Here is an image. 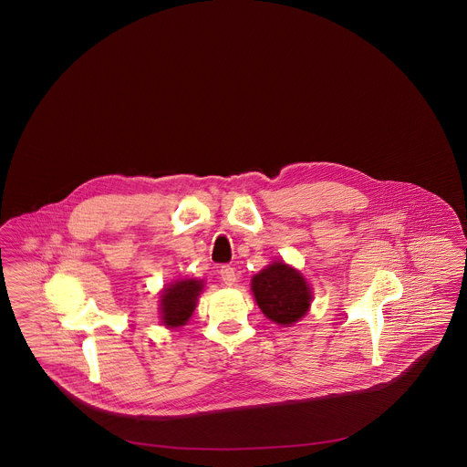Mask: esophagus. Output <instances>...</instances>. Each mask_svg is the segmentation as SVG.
Returning <instances> with one entry per match:
<instances>
[{
    "label": "esophagus",
    "instance_id": "esophagus-1",
    "mask_svg": "<svg viewBox=\"0 0 467 467\" xmlns=\"http://www.w3.org/2000/svg\"><path fill=\"white\" fill-rule=\"evenodd\" d=\"M221 278H223V282L225 284V285H229V287H231V285H234V282H236V273H234V267H221Z\"/></svg>",
    "mask_w": 467,
    "mask_h": 467
}]
</instances>
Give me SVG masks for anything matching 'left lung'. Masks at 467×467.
Wrapping results in <instances>:
<instances>
[{"mask_svg":"<svg viewBox=\"0 0 467 467\" xmlns=\"http://www.w3.org/2000/svg\"><path fill=\"white\" fill-rule=\"evenodd\" d=\"M252 292L261 311L278 326H292L310 310L311 289L305 276L275 261L252 278Z\"/></svg>","mask_w":467,"mask_h":467,"instance_id":"8db88e82","label":"left lung"}]
</instances>
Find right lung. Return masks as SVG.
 <instances>
[{"label": "right lung", "instance_id": "obj_1", "mask_svg": "<svg viewBox=\"0 0 467 467\" xmlns=\"http://www.w3.org/2000/svg\"><path fill=\"white\" fill-rule=\"evenodd\" d=\"M202 292V280H177L161 292V322L166 327H182L189 322Z\"/></svg>", "mask_w": 467, "mask_h": 467}]
</instances>
